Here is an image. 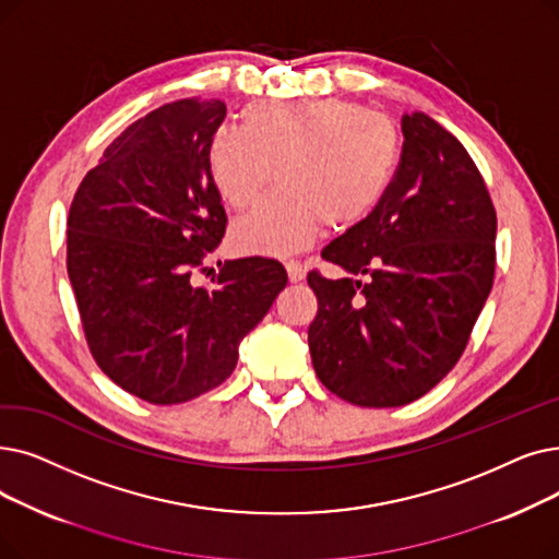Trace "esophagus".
I'll return each instance as SVG.
<instances>
[{"mask_svg": "<svg viewBox=\"0 0 559 559\" xmlns=\"http://www.w3.org/2000/svg\"><path fill=\"white\" fill-rule=\"evenodd\" d=\"M285 270H287V278H289V283H301V281L306 278L304 264H301V262H297V260H289V262H285Z\"/></svg>", "mask_w": 559, "mask_h": 559, "instance_id": "esophagus-1", "label": "esophagus"}]
</instances>
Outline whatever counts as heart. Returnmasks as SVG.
I'll list each match as a JSON object with an SVG mask.
<instances>
[{"label": "heart", "instance_id": "obj_1", "mask_svg": "<svg viewBox=\"0 0 559 559\" xmlns=\"http://www.w3.org/2000/svg\"><path fill=\"white\" fill-rule=\"evenodd\" d=\"M207 171L233 210L276 191L233 226L245 255H285L310 245L318 228L345 230L377 207L400 159V130L385 114L347 100L249 103L239 132L207 141Z\"/></svg>", "mask_w": 559, "mask_h": 559}]
</instances>
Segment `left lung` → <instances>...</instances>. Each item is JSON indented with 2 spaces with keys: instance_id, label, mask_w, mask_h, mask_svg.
Listing matches in <instances>:
<instances>
[{
  "instance_id": "8db88e82",
  "label": "left lung",
  "mask_w": 559,
  "mask_h": 559,
  "mask_svg": "<svg viewBox=\"0 0 559 559\" xmlns=\"http://www.w3.org/2000/svg\"><path fill=\"white\" fill-rule=\"evenodd\" d=\"M402 157L366 219L322 258L355 280L308 274L312 368L340 400L404 406L464 354L496 272V210L475 162L423 111L402 116Z\"/></svg>"
}]
</instances>
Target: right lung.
I'll return each mask as SVG.
<instances>
[{
	"label": "right lung",
	"mask_w": 559,
	"mask_h": 559,
	"mask_svg": "<svg viewBox=\"0 0 559 559\" xmlns=\"http://www.w3.org/2000/svg\"><path fill=\"white\" fill-rule=\"evenodd\" d=\"M224 118L222 100L199 98L139 118L70 205L66 264L88 349L114 383L151 404L224 383L241 337L287 283L283 264L260 255L224 262L212 287L193 283L228 222L205 157Z\"/></svg>",
	"instance_id": "obj_1"
}]
</instances>
